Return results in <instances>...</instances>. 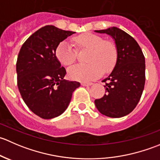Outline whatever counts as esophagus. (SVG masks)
<instances>
[{
    "mask_svg": "<svg viewBox=\"0 0 160 160\" xmlns=\"http://www.w3.org/2000/svg\"><path fill=\"white\" fill-rule=\"evenodd\" d=\"M81 85L82 86H84V87H88V86H91V85H93V83H81Z\"/></svg>",
    "mask_w": 160,
    "mask_h": 160,
    "instance_id": "34e87169",
    "label": "esophagus"
}]
</instances>
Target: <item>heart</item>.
Returning a JSON list of instances; mask_svg holds the SVG:
<instances>
[{"label":"heart","instance_id":"b5f03b06","mask_svg":"<svg viewBox=\"0 0 160 160\" xmlns=\"http://www.w3.org/2000/svg\"><path fill=\"white\" fill-rule=\"evenodd\" d=\"M78 49H89L88 64H77L68 69V75L72 80L87 81L99 77L102 72H108L114 68L118 59L116 46L94 34H83L73 38ZM56 56L61 64L70 66L76 59V51L67 41L58 45Z\"/></svg>","mask_w":160,"mask_h":160}]
</instances>
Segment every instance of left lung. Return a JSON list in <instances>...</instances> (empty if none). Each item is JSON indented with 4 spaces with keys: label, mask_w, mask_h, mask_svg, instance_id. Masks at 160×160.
Instances as JSON below:
<instances>
[{
    "label": "left lung",
    "mask_w": 160,
    "mask_h": 160,
    "mask_svg": "<svg viewBox=\"0 0 160 160\" xmlns=\"http://www.w3.org/2000/svg\"><path fill=\"white\" fill-rule=\"evenodd\" d=\"M95 32L107 34L114 39L118 59L110 75L103 81L105 94L94 101L104 115L121 118L132 112L139 101L145 86V57L137 42L123 30L111 27Z\"/></svg>",
    "instance_id": "8db88e82"
}]
</instances>
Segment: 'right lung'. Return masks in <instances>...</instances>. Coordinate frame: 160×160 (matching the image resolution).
<instances>
[{
    "instance_id": "1",
    "label": "right lung",
    "mask_w": 160,
    "mask_h": 160,
    "mask_svg": "<svg viewBox=\"0 0 160 160\" xmlns=\"http://www.w3.org/2000/svg\"><path fill=\"white\" fill-rule=\"evenodd\" d=\"M76 33L46 25L21 48L16 63L18 87L28 108L44 119L62 114L80 83L64 79L65 68L56 56L58 45Z\"/></svg>"
}]
</instances>
